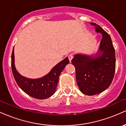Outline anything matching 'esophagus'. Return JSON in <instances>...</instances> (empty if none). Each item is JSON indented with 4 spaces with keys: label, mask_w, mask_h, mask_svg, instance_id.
I'll list each match as a JSON object with an SVG mask.
<instances>
[{
    "label": "esophagus",
    "mask_w": 126,
    "mask_h": 126,
    "mask_svg": "<svg viewBox=\"0 0 126 126\" xmlns=\"http://www.w3.org/2000/svg\"><path fill=\"white\" fill-rule=\"evenodd\" d=\"M73 54H70V55H69V56H68V58H69V61L71 62V61H72V59H73Z\"/></svg>",
    "instance_id": "obj_1"
}]
</instances>
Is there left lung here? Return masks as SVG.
<instances>
[{
  "instance_id": "8db88e82",
  "label": "left lung",
  "mask_w": 126,
  "mask_h": 126,
  "mask_svg": "<svg viewBox=\"0 0 126 126\" xmlns=\"http://www.w3.org/2000/svg\"><path fill=\"white\" fill-rule=\"evenodd\" d=\"M90 24L95 26L96 32L102 35L99 53L93 57L76 54L72 64L75 67L79 89L83 94L91 96L100 94L111 85L115 70V54L109 34L95 23Z\"/></svg>"
}]
</instances>
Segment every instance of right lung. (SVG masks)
Wrapping results in <instances>:
<instances>
[{
    "label": "right lung",
    "mask_w": 126,
    "mask_h": 126,
    "mask_svg": "<svg viewBox=\"0 0 126 126\" xmlns=\"http://www.w3.org/2000/svg\"><path fill=\"white\" fill-rule=\"evenodd\" d=\"M14 50L11 56V67L17 84L27 94L38 99L50 97L54 94L58 83L59 76L65 66L69 64L68 57L56 64L47 75L38 79H28L21 76L16 69L14 64Z\"/></svg>",
    "instance_id": "1"
}]
</instances>
